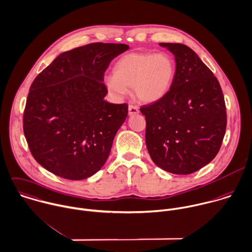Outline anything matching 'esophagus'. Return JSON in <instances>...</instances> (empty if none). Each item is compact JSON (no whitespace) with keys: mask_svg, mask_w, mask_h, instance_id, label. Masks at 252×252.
I'll return each instance as SVG.
<instances>
[{"mask_svg":"<svg viewBox=\"0 0 252 252\" xmlns=\"http://www.w3.org/2000/svg\"><path fill=\"white\" fill-rule=\"evenodd\" d=\"M139 108L138 106L136 105H133V104H130L129 107H128V113L129 115H135V114H138L139 113Z\"/></svg>","mask_w":252,"mask_h":252,"instance_id":"34e87169","label":"esophagus"}]
</instances>
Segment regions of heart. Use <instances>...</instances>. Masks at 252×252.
Masks as SVG:
<instances>
[{
	"label": "heart",
	"mask_w": 252,
	"mask_h": 252,
	"mask_svg": "<svg viewBox=\"0 0 252 252\" xmlns=\"http://www.w3.org/2000/svg\"><path fill=\"white\" fill-rule=\"evenodd\" d=\"M174 74V63L166 54L130 53L115 63L105 83L116 96L123 97L133 89L139 100L152 103L167 94Z\"/></svg>",
	"instance_id": "b5f03b06"
}]
</instances>
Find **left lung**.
I'll list each match as a JSON object with an SVG mask.
<instances>
[{
    "instance_id": "left-lung-1",
    "label": "left lung",
    "mask_w": 252,
    "mask_h": 252,
    "mask_svg": "<svg viewBox=\"0 0 252 252\" xmlns=\"http://www.w3.org/2000/svg\"><path fill=\"white\" fill-rule=\"evenodd\" d=\"M175 58L167 94L140 108L146 116V144L158 167L191 174L217 156L227 126L221 86L213 72L188 46L160 43Z\"/></svg>"
}]
</instances>
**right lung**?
I'll return each instance as SVG.
<instances>
[{"label": "right lung", "mask_w": 252, "mask_h": 252, "mask_svg": "<svg viewBox=\"0 0 252 252\" xmlns=\"http://www.w3.org/2000/svg\"><path fill=\"white\" fill-rule=\"evenodd\" d=\"M125 44L92 43L61 54L34 79L23 132L35 160L53 174L83 180L105 163L128 104L104 100L103 75Z\"/></svg>", "instance_id": "add662e5"}]
</instances>
